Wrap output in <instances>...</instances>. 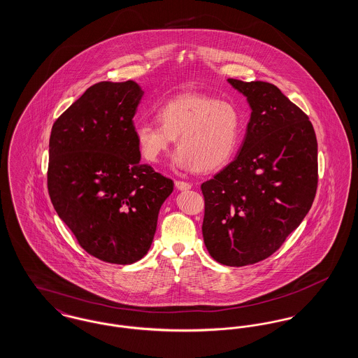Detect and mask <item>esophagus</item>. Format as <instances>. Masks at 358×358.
I'll list each match as a JSON object with an SVG mask.
<instances>
[{
    "label": "esophagus",
    "mask_w": 358,
    "mask_h": 358,
    "mask_svg": "<svg viewBox=\"0 0 358 358\" xmlns=\"http://www.w3.org/2000/svg\"><path fill=\"white\" fill-rule=\"evenodd\" d=\"M174 185L178 190H189L192 187V185L189 182H185V181H176Z\"/></svg>",
    "instance_id": "34e87169"
}]
</instances>
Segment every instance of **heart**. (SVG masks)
<instances>
[{
    "label": "heart",
    "mask_w": 358,
    "mask_h": 358,
    "mask_svg": "<svg viewBox=\"0 0 358 358\" xmlns=\"http://www.w3.org/2000/svg\"><path fill=\"white\" fill-rule=\"evenodd\" d=\"M155 122H138L134 136L139 152L158 162L174 139V164L184 171L209 173L224 166L236 152L241 118L232 103L201 94H182L162 103Z\"/></svg>",
    "instance_id": "heart-1"
}]
</instances>
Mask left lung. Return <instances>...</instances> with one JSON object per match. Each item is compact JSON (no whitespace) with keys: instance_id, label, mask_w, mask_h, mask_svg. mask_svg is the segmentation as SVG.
Here are the masks:
<instances>
[{"instance_id":"left-lung-1","label":"left lung","mask_w":358,"mask_h":358,"mask_svg":"<svg viewBox=\"0 0 358 358\" xmlns=\"http://www.w3.org/2000/svg\"><path fill=\"white\" fill-rule=\"evenodd\" d=\"M251 107L236 158L201 185L209 255L229 267L273 255L310 210L318 184L317 136L306 114L266 82L228 79Z\"/></svg>"}]
</instances>
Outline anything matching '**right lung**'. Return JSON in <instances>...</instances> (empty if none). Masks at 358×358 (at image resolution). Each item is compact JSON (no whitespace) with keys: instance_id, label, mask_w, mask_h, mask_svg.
Returning a JSON list of instances; mask_svg holds the SVG:
<instances>
[{"instance_id":"add662e5","label":"right lung","mask_w":358,"mask_h":358,"mask_svg":"<svg viewBox=\"0 0 358 358\" xmlns=\"http://www.w3.org/2000/svg\"><path fill=\"white\" fill-rule=\"evenodd\" d=\"M143 91L133 80L91 85L52 126L48 192L90 255L131 264L148 254L173 181L141 164L134 136Z\"/></svg>"}]
</instances>
